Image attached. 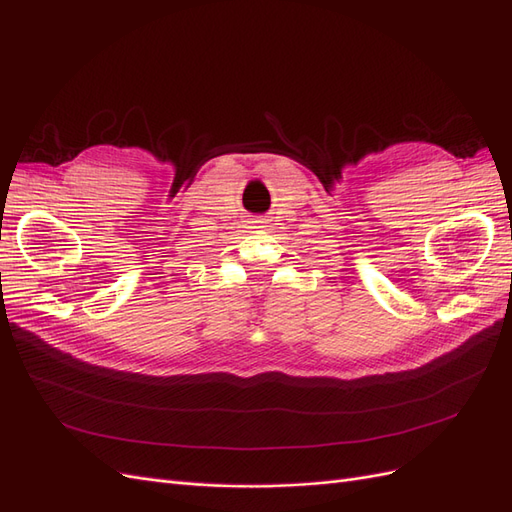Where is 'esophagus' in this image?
Masks as SVG:
<instances>
[{
  "mask_svg": "<svg viewBox=\"0 0 512 512\" xmlns=\"http://www.w3.org/2000/svg\"><path fill=\"white\" fill-rule=\"evenodd\" d=\"M260 222H265V220H262V218H256V220H254V224H260Z\"/></svg>",
  "mask_w": 512,
  "mask_h": 512,
  "instance_id": "34e87169",
  "label": "esophagus"
}]
</instances>
